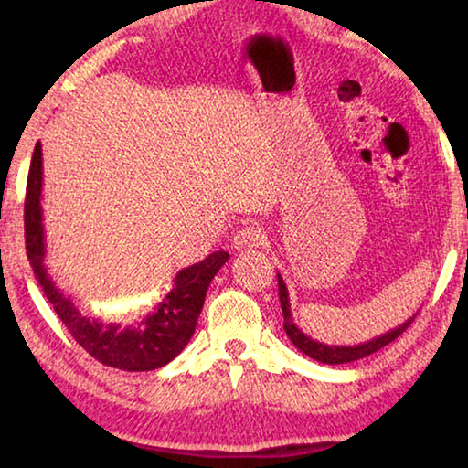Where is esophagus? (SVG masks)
Segmentation results:
<instances>
[{"mask_svg":"<svg viewBox=\"0 0 468 468\" xmlns=\"http://www.w3.org/2000/svg\"><path fill=\"white\" fill-rule=\"evenodd\" d=\"M264 241V229L258 223H250L241 227L239 231L233 235V248L235 250H250L258 248L260 243Z\"/></svg>","mask_w":468,"mask_h":468,"instance_id":"obj_1","label":"esophagus"}]
</instances>
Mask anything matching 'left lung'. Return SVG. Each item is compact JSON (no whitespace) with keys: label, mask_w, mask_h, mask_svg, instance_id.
<instances>
[{"label":"left lung","mask_w":468,"mask_h":468,"mask_svg":"<svg viewBox=\"0 0 468 468\" xmlns=\"http://www.w3.org/2000/svg\"><path fill=\"white\" fill-rule=\"evenodd\" d=\"M279 297H281V307H282V315H284V332H287V336L291 338V343L295 345L301 353H305L307 357H312L320 363H328V366H338V363H351V361H357L367 357V355L379 351V348H384L386 345H390L392 340L399 338L402 332H405L410 324H413V318H409L405 324H400L399 328H394L390 332H386V335L378 336L374 340H367V343H361V345H355V346H336V345H324L318 343V340L310 338L307 335H303L297 326L295 322H292V315H291V303H289V291L284 287V281L281 279L279 274Z\"/></svg>","instance_id":"left-lung-1"}]
</instances>
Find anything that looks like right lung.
Masks as SVG:
<instances>
[{"label": "right lung", "mask_w": 468, "mask_h": 468, "mask_svg": "<svg viewBox=\"0 0 468 468\" xmlns=\"http://www.w3.org/2000/svg\"><path fill=\"white\" fill-rule=\"evenodd\" d=\"M43 153L37 142L30 161L25 197V241L27 256L47 299L59 315L63 326L86 353L102 366L123 371H150L167 366L184 351L196 330L210 281L229 260L227 251H215L202 262L179 271L173 289L161 303L133 326L86 318L80 310L55 287L45 268V229H43Z\"/></svg>", "instance_id": "obj_1"}]
</instances>
